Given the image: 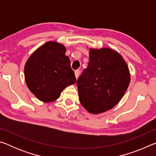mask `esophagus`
Listing matches in <instances>:
<instances>
[{
    "label": "esophagus",
    "instance_id": "34e87169",
    "mask_svg": "<svg viewBox=\"0 0 156 156\" xmlns=\"http://www.w3.org/2000/svg\"><path fill=\"white\" fill-rule=\"evenodd\" d=\"M80 70H76L75 71V76H76V78H78V76H79V75H80Z\"/></svg>",
    "mask_w": 156,
    "mask_h": 156
}]
</instances>
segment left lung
I'll use <instances>...</instances> for the list:
<instances>
[{
  "label": "left lung",
  "mask_w": 156,
  "mask_h": 156,
  "mask_svg": "<svg viewBox=\"0 0 156 156\" xmlns=\"http://www.w3.org/2000/svg\"><path fill=\"white\" fill-rule=\"evenodd\" d=\"M129 82L127 65L118 53L91 49L87 67L77 80L80 103L91 113L106 112L121 100Z\"/></svg>",
  "instance_id": "8db88e82"
}]
</instances>
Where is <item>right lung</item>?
I'll return each instance as SVG.
<instances>
[{
  "instance_id": "1",
  "label": "right lung",
  "mask_w": 156,
  "mask_h": 156,
  "mask_svg": "<svg viewBox=\"0 0 156 156\" xmlns=\"http://www.w3.org/2000/svg\"><path fill=\"white\" fill-rule=\"evenodd\" d=\"M26 84L41 101L56 100L65 87L76 83L65 47L56 42H47L34 51L25 66Z\"/></svg>"
}]
</instances>
